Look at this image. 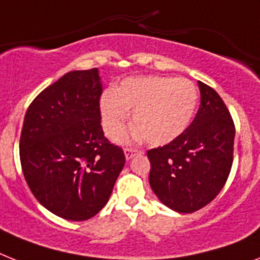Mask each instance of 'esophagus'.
Listing matches in <instances>:
<instances>
[{"label": "esophagus", "instance_id": "1", "mask_svg": "<svg viewBox=\"0 0 260 260\" xmlns=\"http://www.w3.org/2000/svg\"><path fill=\"white\" fill-rule=\"evenodd\" d=\"M123 153H125L126 159L130 160L132 158H134L135 155H138V154H142V151H141V150H137V149H125V150H123Z\"/></svg>", "mask_w": 260, "mask_h": 260}]
</instances>
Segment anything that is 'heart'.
Returning <instances> with one entry per match:
<instances>
[{
	"mask_svg": "<svg viewBox=\"0 0 260 260\" xmlns=\"http://www.w3.org/2000/svg\"><path fill=\"white\" fill-rule=\"evenodd\" d=\"M198 105V90L186 78L130 77L100 101L105 134L117 139L125 132L133 110L135 134L153 146L173 142L191 123Z\"/></svg>",
	"mask_w": 260,
	"mask_h": 260,
	"instance_id": "b5f03b06",
	"label": "heart"
}]
</instances>
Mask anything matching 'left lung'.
Here are the masks:
<instances>
[{
    "mask_svg": "<svg viewBox=\"0 0 260 260\" xmlns=\"http://www.w3.org/2000/svg\"><path fill=\"white\" fill-rule=\"evenodd\" d=\"M201 106L191 125L164 147L147 151L151 190L169 209L188 214L209 205L233 166L235 126L215 90L198 81Z\"/></svg>",
    "mask_w": 260,
    "mask_h": 260,
    "instance_id": "1",
    "label": "left lung"
}]
</instances>
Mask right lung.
<instances>
[{"label":"right lung","mask_w":260,"mask_h":260,"mask_svg":"<svg viewBox=\"0 0 260 260\" xmlns=\"http://www.w3.org/2000/svg\"><path fill=\"white\" fill-rule=\"evenodd\" d=\"M98 69L66 73L41 91L23 119L19 158L38 202L68 220L90 219L110 198L125 154L104 137Z\"/></svg>","instance_id":"obj_1"}]
</instances>
